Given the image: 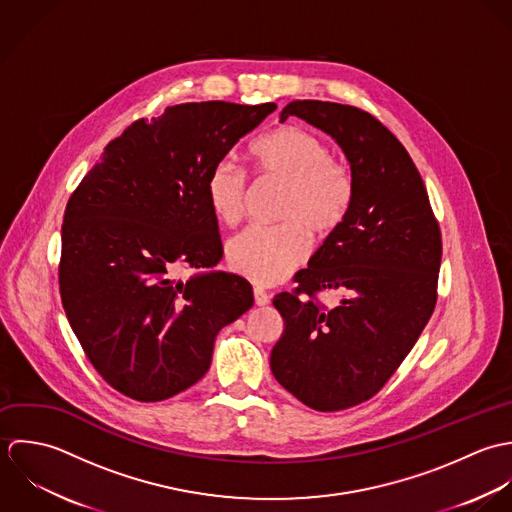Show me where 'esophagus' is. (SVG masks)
Wrapping results in <instances>:
<instances>
[{"label": "esophagus", "instance_id": "34e87169", "mask_svg": "<svg viewBox=\"0 0 512 512\" xmlns=\"http://www.w3.org/2000/svg\"><path fill=\"white\" fill-rule=\"evenodd\" d=\"M269 295H267V291L265 289H261V287H255L253 289V301H255V305L257 307H265L267 303H269Z\"/></svg>", "mask_w": 512, "mask_h": 512}]
</instances>
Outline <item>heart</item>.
Masks as SVG:
<instances>
[{
    "label": "heart",
    "instance_id": "1",
    "mask_svg": "<svg viewBox=\"0 0 512 512\" xmlns=\"http://www.w3.org/2000/svg\"><path fill=\"white\" fill-rule=\"evenodd\" d=\"M257 176L285 186L279 227H251L227 245L231 269L257 285H275L307 261L312 237L324 239L346 219L354 200V178L346 164L332 158L330 146L299 126H279L249 150ZM211 213L225 225L241 221L247 202V180L239 168L221 160L205 178Z\"/></svg>",
    "mask_w": 512,
    "mask_h": 512
}]
</instances>
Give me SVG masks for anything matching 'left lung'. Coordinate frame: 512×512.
I'll list each match as a JSON object with an SVG mask.
<instances>
[{"instance_id":"obj_1","label":"left lung","mask_w":512,"mask_h":512,"mask_svg":"<svg viewBox=\"0 0 512 512\" xmlns=\"http://www.w3.org/2000/svg\"><path fill=\"white\" fill-rule=\"evenodd\" d=\"M299 116L344 150L354 200L297 287L273 305L285 330L271 350L277 382L316 411L374 398L400 368L437 303L441 229L404 144L370 112L350 104L293 101ZM338 290L326 308L317 295Z\"/></svg>"}]
</instances>
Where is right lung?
<instances>
[{
	"mask_svg": "<svg viewBox=\"0 0 512 512\" xmlns=\"http://www.w3.org/2000/svg\"><path fill=\"white\" fill-rule=\"evenodd\" d=\"M275 108L207 101L134 120L71 194L61 303L116 392L162 402L188 390L204 378L217 332L253 307L243 277L209 271L223 247L205 178ZM182 270L199 273L178 282Z\"/></svg>",
	"mask_w": 512,
	"mask_h": 512,
	"instance_id": "right-lung-1",
	"label": "right lung"
}]
</instances>
